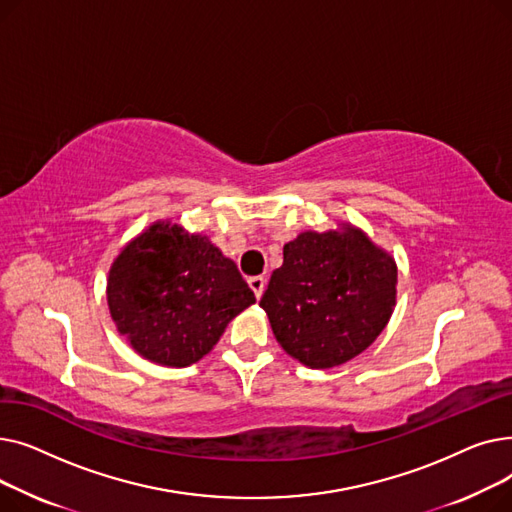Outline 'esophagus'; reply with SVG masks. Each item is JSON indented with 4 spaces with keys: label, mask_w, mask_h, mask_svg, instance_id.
<instances>
[{
    "label": "esophagus",
    "mask_w": 512,
    "mask_h": 512,
    "mask_svg": "<svg viewBox=\"0 0 512 512\" xmlns=\"http://www.w3.org/2000/svg\"><path fill=\"white\" fill-rule=\"evenodd\" d=\"M249 286H251V290L255 292V297L261 299L263 288H265V280H263L261 276H253V278H249Z\"/></svg>",
    "instance_id": "esophagus-1"
}]
</instances>
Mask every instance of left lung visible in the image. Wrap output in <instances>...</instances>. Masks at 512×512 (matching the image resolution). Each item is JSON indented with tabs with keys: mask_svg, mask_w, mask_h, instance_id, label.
Returning <instances> with one entry per match:
<instances>
[{
	"mask_svg": "<svg viewBox=\"0 0 512 512\" xmlns=\"http://www.w3.org/2000/svg\"><path fill=\"white\" fill-rule=\"evenodd\" d=\"M394 257L351 222L305 230L284 245L259 307L284 351L311 369L361 355L396 305Z\"/></svg>",
	"mask_w": 512,
	"mask_h": 512,
	"instance_id": "1",
	"label": "left lung"
}]
</instances>
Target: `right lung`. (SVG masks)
<instances>
[{
  "mask_svg": "<svg viewBox=\"0 0 512 512\" xmlns=\"http://www.w3.org/2000/svg\"><path fill=\"white\" fill-rule=\"evenodd\" d=\"M107 307L134 353L188 367L255 303L232 259L199 232L157 220L128 240L107 274Z\"/></svg>",
  "mask_w": 512,
  "mask_h": 512,
  "instance_id": "obj_1",
  "label": "right lung"
}]
</instances>
